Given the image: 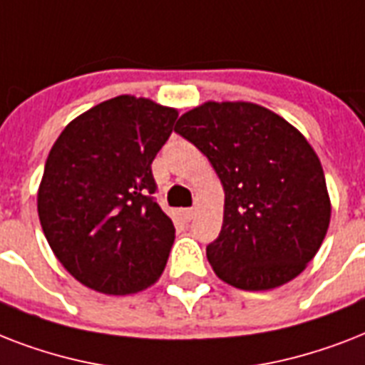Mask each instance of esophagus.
<instances>
[{"label":"esophagus","mask_w":365,"mask_h":365,"mask_svg":"<svg viewBox=\"0 0 365 365\" xmlns=\"http://www.w3.org/2000/svg\"><path fill=\"white\" fill-rule=\"evenodd\" d=\"M195 214H197V210H195V208H183L182 210V216L185 222H191V220L195 217Z\"/></svg>","instance_id":"esophagus-1"}]
</instances>
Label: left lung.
<instances>
[{
    "label": "left lung",
    "instance_id": "1",
    "mask_svg": "<svg viewBox=\"0 0 365 365\" xmlns=\"http://www.w3.org/2000/svg\"><path fill=\"white\" fill-rule=\"evenodd\" d=\"M174 130L208 157L225 191L222 231L206 248L217 277L261 292L305 271L331 217L322 165L305 136L252 102H205Z\"/></svg>",
    "mask_w": 365,
    "mask_h": 365
}]
</instances>
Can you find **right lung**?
Segmentation results:
<instances>
[{
  "mask_svg": "<svg viewBox=\"0 0 365 365\" xmlns=\"http://www.w3.org/2000/svg\"><path fill=\"white\" fill-rule=\"evenodd\" d=\"M176 119L174 108L123 94L76 117L48 151L37 214L83 286L136 294L165 271L176 229L155 202L151 163Z\"/></svg>",
  "mask_w": 365,
  "mask_h": 365,
  "instance_id": "obj_1",
  "label": "right lung"
}]
</instances>
